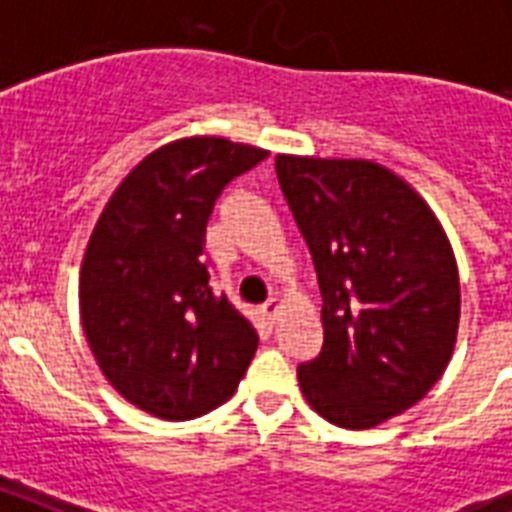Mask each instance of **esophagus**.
Listing matches in <instances>:
<instances>
[{"label": "esophagus", "instance_id": "1", "mask_svg": "<svg viewBox=\"0 0 512 512\" xmlns=\"http://www.w3.org/2000/svg\"><path fill=\"white\" fill-rule=\"evenodd\" d=\"M279 308H281L279 297H268V300L260 305V313H263V319L268 321V324H273V321H276V316H279Z\"/></svg>", "mask_w": 512, "mask_h": 512}]
</instances>
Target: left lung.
<instances>
[{"label":"left lung","instance_id":"obj_1","mask_svg":"<svg viewBox=\"0 0 512 512\" xmlns=\"http://www.w3.org/2000/svg\"><path fill=\"white\" fill-rule=\"evenodd\" d=\"M276 175L324 300V345L297 366L303 396L340 428H374L417 404L452 358L460 276L449 239L380 164L276 156Z\"/></svg>","mask_w":512,"mask_h":512}]
</instances>
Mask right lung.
Masks as SVG:
<instances>
[{
  "instance_id": "1",
  "label": "right lung",
  "mask_w": 512,
  "mask_h": 512,
  "mask_svg": "<svg viewBox=\"0 0 512 512\" xmlns=\"http://www.w3.org/2000/svg\"><path fill=\"white\" fill-rule=\"evenodd\" d=\"M265 156L225 138L175 140L124 177L92 231L84 335L106 380L154 417L212 412L255 356V327L212 289L201 252L217 196Z\"/></svg>"
}]
</instances>
